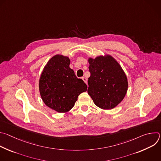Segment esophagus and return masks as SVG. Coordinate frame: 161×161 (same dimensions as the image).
I'll use <instances>...</instances> for the list:
<instances>
[{
    "instance_id": "1",
    "label": "esophagus",
    "mask_w": 161,
    "mask_h": 161,
    "mask_svg": "<svg viewBox=\"0 0 161 161\" xmlns=\"http://www.w3.org/2000/svg\"><path fill=\"white\" fill-rule=\"evenodd\" d=\"M82 79H83V80L84 81V82H85V83H87V78H86L83 77Z\"/></svg>"
}]
</instances>
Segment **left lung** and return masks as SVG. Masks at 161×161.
I'll list each match as a JSON object with an SVG mask.
<instances>
[{
  "label": "left lung",
  "mask_w": 161,
  "mask_h": 161,
  "mask_svg": "<svg viewBox=\"0 0 161 161\" xmlns=\"http://www.w3.org/2000/svg\"><path fill=\"white\" fill-rule=\"evenodd\" d=\"M88 94L94 104L103 109L116 107L127 91V76L118 62L109 55L89 58Z\"/></svg>",
  "instance_id": "left-lung-1"
}]
</instances>
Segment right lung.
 I'll return each instance as SVG.
<instances>
[{"label": "right lung", "instance_id": "1", "mask_svg": "<svg viewBox=\"0 0 161 161\" xmlns=\"http://www.w3.org/2000/svg\"><path fill=\"white\" fill-rule=\"evenodd\" d=\"M70 59L56 55L50 59L40 76L39 88L44 104L58 113L72 109L87 86L69 67Z\"/></svg>", "mask_w": 161, "mask_h": 161}]
</instances>
